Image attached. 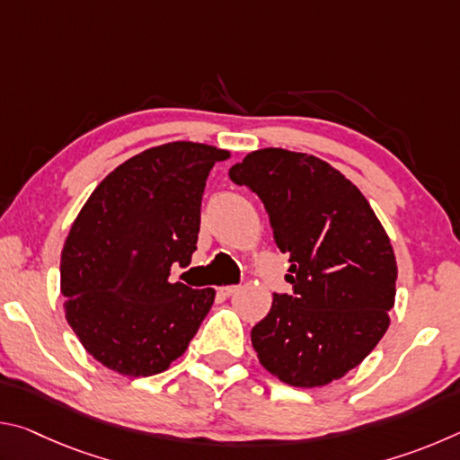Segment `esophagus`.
<instances>
[{
  "label": "esophagus",
  "instance_id": "obj_1",
  "mask_svg": "<svg viewBox=\"0 0 460 460\" xmlns=\"http://www.w3.org/2000/svg\"><path fill=\"white\" fill-rule=\"evenodd\" d=\"M239 290H241L239 286H225V288H221L223 296H235Z\"/></svg>",
  "mask_w": 460,
  "mask_h": 460
}]
</instances>
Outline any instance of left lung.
Here are the masks:
<instances>
[{"instance_id": "8db88e82", "label": "left lung", "mask_w": 460, "mask_h": 460, "mask_svg": "<svg viewBox=\"0 0 460 460\" xmlns=\"http://www.w3.org/2000/svg\"><path fill=\"white\" fill-rule=\"evenodd\" d=\"M229 178L266 207L290 268L252 329L260 363L294 387H318L367 357L389 326L398 266L385 229L357 186L314 155L266 147Z\"/></svg>"}]
</instances>
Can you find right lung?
Here are the masks:
<instances>
[{
	"mask_svg": "<svg viewBox=\"0 0 460 460\" xmlns=\"http://www.w3.org/2000/svg\"><path fill=\"white\" fill-rule=\"evenodd\" d=\"M229 152L172 142L123 162L68 233L60 261L66 321L105 367L146 377L170 367L213 306V288L170 282L197 249L208 172Z\"/></svg>",
	"mask_w": 460,
	"mask_h": 460,
	"instance_id": "add662e5",
	"label": "right lung"
}]
</instances>
